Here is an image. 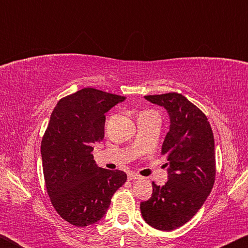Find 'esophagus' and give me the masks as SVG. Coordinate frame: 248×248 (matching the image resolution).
I'll list each match as a JSON object with an SVG mask.
<instances>
[{"label": "esophagus", "mask_w": 248, "mask_h": 248, "mask_svg": "<svg viewBox=\"0 0 248 248\" xmlns=\"http://www.w3.org/2000/svg\"><path fill=\"white\" fill-rule=\"evenodd\" d=\"M140 178V175H138L136 173H132V171H130L128 173V179L129 180H133V179H139Z\"/></svg>", "instance_id": "34e87169"}]
</instances>
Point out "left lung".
I'll use <instances>...</instances> for the list:
<instances>
[{"label": "left lung", "instance_id": "obj_1", "mask_svg": "<svg viewBox=\"0 0 248 248\" xmlns=\"http://www.w3.org/2000/svg\"><path fill=\"white\" fill-rule=\"evenodd\" d=\"M164 107L170 116V131L162 145L167 158L169 180L152 183L151 198L140 203L142 217L159 231L180 228L202 207L215 184V139L208 118L178 93L144 96Z\"/></svg>", "mask_w": 248, "mask_h": 248}]
</instances>
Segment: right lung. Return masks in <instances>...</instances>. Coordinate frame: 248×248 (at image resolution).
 Listing matches in <instances>:
<instances>
[{"mask_svg":"<svg viewBox=\"0 0 248 248\" xmlns=\"http://www.w3.org/2000/svg\"><path fill=\"white\" fill-rule=\"evenodd\" d=\"M124 96L91 89L60 99L41 141L47 192L56 211L83 228L106 215L116 190L127 180L123 170H103L94 161L93 144L105 136V114Z\"/></svg>","mask_w":248,"mask_h":248,"instance_id":"right-lung-1","label":"right lung"}]
</instances>
